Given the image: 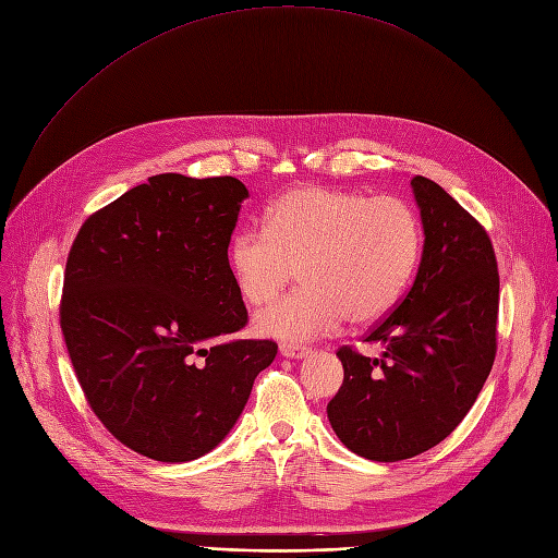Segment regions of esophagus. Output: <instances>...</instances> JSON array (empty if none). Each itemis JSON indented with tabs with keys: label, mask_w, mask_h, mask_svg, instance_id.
<instances>
[{
	"label": "esophagus",
	"mask_w": 558,
	"mask_h": 558,
	"mask_svg": "<svg viewBox=\"0 0 558 558\" xmlns=\"http://www.w3.org/2000/svg\"><path fill=\"white\" fill-rule=\"evenodd\" d=\"M280 353H282L284 357H294V360H299V357H305V355L310 353V347H301V344H289V342H282V344H280Z\"/></svg>",
	"instance_id": "34e87169"
}]
</instances>
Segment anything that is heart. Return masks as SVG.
Masks as SVG:
<instances>
[{"label":"heart","instance_id":"heart-1","mask_svg":"<svg viewBox=\"0 0 558 558\" xmlns=\"http://www.w3.org/2000/svg\"><path fill=\"white\" fill-rule=\"evenodd\" d=\"M422 251L415 209L395 196L303 186L280 196L262 230L232 236L228 264L236 292L257 307L299 271L303 284L257 314L262 335L307 342L339 322L380 319L413 276Z\"/></svg>","mask_w":558,"mask_h":558}]
</instances>
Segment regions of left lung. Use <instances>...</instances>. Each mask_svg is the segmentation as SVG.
Listing matches in <instances>:
<instances>
[{"label":"left lung","instance_id":"left-lung-1","mask_svg":"<svg viewBox=\"0 0 558 558\" xmlns=\"http://www.w3.org/2000/svg\"><path fill=\"white\" fill-rule=\"evenodd\" d=\"M424 228L413 287L365 342L342 347L344 383L328 403L337 438L353 453L397 463L428 451L463 422L497 353L499 274L493 241L470 211L422 175L410 180Z\"/></svg>","mask_w":558,"mask_h":558}]
</instances>
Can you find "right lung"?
I'll return each mask as SVG.
<instances>
[{
  "instance_id": "add662e5",
  "label": "right lung",
  "mask_w": 558,
  "mask_h": 558,
  "mask_svg": "<svg viewBox=\"0 0 558 558\" xmlns=\"http://www.w3.org/2000/svg\"><path fill=\"white\" fill-rule=\"evenodd\" d=\"M248 189L236 178L153 175L90 214L72 241L61 330L93 413L161 463L209 453L274 362L248 324L228 246Z\"/></svg>"
}]
</instances>
